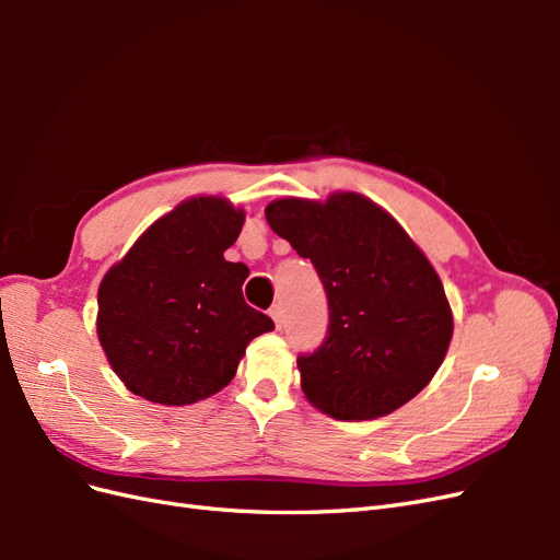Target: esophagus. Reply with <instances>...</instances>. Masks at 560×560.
Wrapping results in <instances>:
<instances>
[{
	"instance_id": "1",
	"label": "esophagus",
	"mask_w": 560,
	"mask_h": 560,
	"mask_svg": "<svg viewBox=\"0 0 560 560\" xmlns=\"http://www.w3.org/2000/svg\"><path fill=\"white\" fill-rule=\"evenodd\" d=\"M268 313H270V317H273V322H276V327H282V306H280V303H276V306H273V308H270Z\"/></svg>"
}]
</instances>
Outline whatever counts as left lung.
Here are the masks:
<instances>
[{
	"instance_id": "obj_1",
	"label": "left lung",
	"mask_w": 560,
	"mask_h": 560,
	"mask_svg": "<svg viewBox=\"0 0 560 560\" xmlns=\"http://www.w3.org/2000/svg\"><path fill=\"white\" fill-rule=\"evenodd\" d=\"M266 222L311 259L329 301L327 341L296 360L306 399L336 420L397 411L442 366L453 313L434 266L374 200L280 198Z\"/></svg>"
}]
</instances>
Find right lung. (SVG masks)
I'll return each instance as SVG.
<instances>
[{
  "label": "right lung",
  "instance_id": "obj_1",
  "mask_svg": "<svg viewBox=\"0 0 560 560\" xmlns=\"http://www.w3.org/2000/svg\"><path fill=\"white\" fill-rule=\"evenodd\" d=\"M245 212L222 196L186 198L151 224L97 290V338L132 395L186 406L235 376L254 336L276 325L249 308L245 264L224 259Z\"/></svg>",
  "mask_w": 560,
  "mask_h": 560
}]
</instances>
